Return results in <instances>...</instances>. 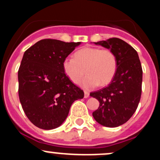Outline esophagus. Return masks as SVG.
I'll return each instance as SVG.
<instances>
[{
	"mask_svg": "<svg viewBox=\"0 0 160 160\" xmlns=\"http://www.w3.org/2000/svg\"><path fill=\"white\" fill-rule=\"evenodd\" d=\"M89 92H87V91H84V98H89Z\"/></svg>",
	"mask_w": 160,
	"mask_h": 160,
	"instance_id": "esophagus-1",
	"label": "esophagus"
}]
</instances>
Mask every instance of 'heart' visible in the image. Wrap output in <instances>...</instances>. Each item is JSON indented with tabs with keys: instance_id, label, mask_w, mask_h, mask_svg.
I'll list each match as a JSON object with an SVG mask.
<instances>
[{
	"instance_id": "obj_1",
	"label": "heart",
	"mask_w": 160,
	"mask_h": 160,
	"mask_svg": "<svg viewBox=\"0 0 160 160\" xmlns=\"http://www.w3.org/2000/svg\"><path fill=\"white\" fill-rule=\"evenodd\" d=\"M62 68L66 76L75 84L80 83L87 73L82 86L92 89L99 83L107 85L113 80L117 69V59L111 49L86 47L77 51L74 58H65Z\"/></svg>"
}]
</instances>
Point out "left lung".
Masks as SVG:
<instances>
[{
  "label": "left lung",
  "mask_w": 160,
  "mask_h": 160,
  "mask_svg": "<svg viewBox=\"0 0 160 160\" xmlns=\"http://www.w3.org/2000/svg\"><path fill=\"white\" fill-rule=\"evenodd\" d=\"M95 43L115 53L117 69L109 85L90 92V96L100 103L92 116L102 126L117 127L127 122L138 106L142 86L141 62L136 50L120 38H112Z\"/></svg>",
  "instance_id": "1"
}]
</instances>
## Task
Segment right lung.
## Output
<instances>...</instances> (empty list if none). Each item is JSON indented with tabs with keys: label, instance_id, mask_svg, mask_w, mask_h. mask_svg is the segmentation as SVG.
<instances>
[{
	"label": "right lung",
	"instance_id": "add662e5",
	"mask_svg": "<svg viewBox=\"0 0 160 160\" xmlns=\"http://www.w3.org/2000/svg\"><path fill=\"white\" fill-rule=\"evenodd\" d=\"M80 43L43 39L24 53L18 71L19 97L25 115L37 127L49 130L61 126L73 102L84 97L62 68L64 59Z\"/></svg>",
	"mask_w": 160,
	"mask_h": 160
}]
</instances>
